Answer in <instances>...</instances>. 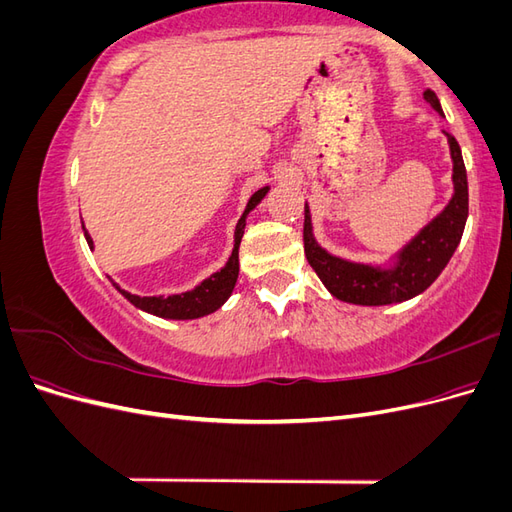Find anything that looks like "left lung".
Segmentation results:
<instances>
[{"instance_id":"obj_1","label":"left lung","mask_w":512,"mask_h":512,"mask_svg":"<svg viewBox=\"0 0 512 512\" xmlns=\"http://www.w3.org/2000/svg\"><path fill=\"white\" fill-rule=\"evenodd\" d=\"M425 102L431 104L433 111L442 113V106L427 89L423 94ZM448 149H451L453 162V196L448 205L433 218L425 228L418 230L397 254H393L384 265H369V262H354L339 258L324 247L314 237V224L309 205L305 203V224H303V243L305 256L312 269L318 273L335 299L352 305H393L410 301L425 292L438 275L448 265L461 241L463 228L468 220V175L463 166L461 149L451 134H446Z\"/></svg>"}]
</instances>
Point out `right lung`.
<instances>
[{
  "label": "right lung",
  "mask_w": 512,
  "mask_h": 512,
  "mask_svg": "<svg viewBox=\"0 0 512 512\" xmlns=\"http://www.w3.org/2000/svg\"><path fill=\"white\" fill-rule=\"evenodd\" d=\"M269 190H271L269 185H265V188H260L258 192L252 194L250 200H247L245 211H243V215L235 226V247H232L226 265L220 271L211 273L207 280L200 282L196 288L179 292V294H168V297H164V294H160V297H138V294H132L128 290L119 288V284H115L111 277H108V280H111V284L134 307H138L141 312H147L151 316L164 318V320H196V318H205L213 312H218V309L228 301V297L232 294V290H235V284H237V277H239V245H241L243 232H245L247 215H250L260 205V200L267 196ZM83 230H85V239H87L89 250H94V247H96L94 239H91L87 228H83Z\"/></svg>",
  "instance_id": "add662e5"
}]
</instances>
